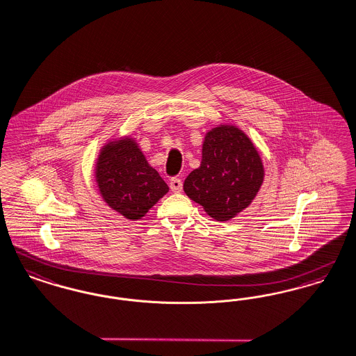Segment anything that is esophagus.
<instances>
[{"mask_svg": "<svg viewBox=\"0 0 356 356\" xmlns=\"http://www.w3.org/2000/svg\"><path fill=\"white\" fill-rule=\"evenodd\" d=\"M170 188L174 193H179L182 190V181L179 178H171L170 179Z\"/></svg>", "mask_w": 356, "mask_h": 356, "instance_id": "34e87169", "label": "esophagus"}]
</instances>
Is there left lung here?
I'll return each instance as SVG.
<instances>
[{
  "label": "left lung",
  "mask_w": 356,
  "mask_h": 356,
  "mask_svg": "<svg viewBox=\"0 0 356 356\" xmlns=\"http://www.w3.org/2000/svg\"><path fill=\"white\" fill-rule=\"evenodd\" d=\"M264 181L261 158L250 139L234 126L207 132L202 161L184 184L188 198L217 221H226L250 205Z\"/></svg>",
  "instance_id": "obj_1"
}]
</instances>
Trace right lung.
Segmentation results:
<instances>
[{"mask_svg": "<svg viewBox=\"0 0 356 356\" xmlns=\"http://www.w3.org/2000/svg\"><path fill=\"white\" fill-rule=\"evenodd\" d=\"M96 182L107 205L129 220L143 217L169 191L131 138L115 140L102 149Z\"/></svg>", "mask_w": 356, "mask_h": 356, "instance_id": "obj_1", "label": "right lung"}]
</instances>
